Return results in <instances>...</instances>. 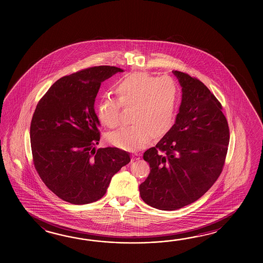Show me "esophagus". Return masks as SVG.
<instances>
[{
  "instance_id": "34e87169",
  "label": "esophagus",
  "mask_w": 263,
  "mask_h": 263,
  "mask_svg": "<svg viewBox=\"0 0 263 263\" xmlns=\"http://www.w3.org/2000/svg\"><path fill=\"white\" fill-rule=\"evenodd\" d=\"M140 156L137 154V153H134L133 155H132V162H134V161H137V160H139Z\"/></svg>"
}]
</instances>
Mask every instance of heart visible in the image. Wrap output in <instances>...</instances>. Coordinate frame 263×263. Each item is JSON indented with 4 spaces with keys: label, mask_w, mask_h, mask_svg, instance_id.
Returning a JSON list of instances; mask_svg holds the SVG:
<instances>
[{
    "label": "heart",
    "mask_w": 263,
    "mask_h": 263,
    "mask_svg": "<svg viewBox=\"0 0 263 263\" xmlns=\"http://www.w3.org/2000/svg\"><path fill=\"white\" fill-rule=\"evenodd\" d=\"M115 92L118 100L103 97L99 102V120L106 127L116 128L123 107L133 110L130 122L134 125L108 134L107 139L112 145L124 151H139L152 138L159 139L171 129L179 95L174 79L132 73L118 81Z\"/></svg>",
    "instance_id": "b5f03b06"
}]
</instances>
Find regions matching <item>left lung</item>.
<instances>
[{
    "label": "left lung",
    "mask_w": 263,
    "mask_h": 263,
    "mask_svg": "<svg viewBox=\"0 0 263 263\" xmlns=\"http://www.w3.org/2000/svg\"><path fill=\"white\" fill-rule=\"evenodd\" d=\"M182 87L176 122L155 146L145 151L151 173L139 186L151 207L175 211L200 198L223 171L229 128L223 107L207 86L173 70Z\"/></svg>",
    "instance_id": "obj_1"
}]
</instances>
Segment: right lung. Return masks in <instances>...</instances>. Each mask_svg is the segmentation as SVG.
I'll return each mask as SVG.
<instances>
[{"mask_svg":"<svg viewBox=\"0 0 263 263\" xmlns=\"http://www.w3.org/2000/svg\"><path fill=\"white\" fill-rule=\"evenodd\" d=\"M122 71L99 66L64 76L36 105L30 126L34 168L64 201L84 205L101 199L112 176L130 161L118 147L95 148L101 139L96 97L101 82Z\"/></svg>","mask_w":263,"mask_h":263,"instance_id":"1","label":"right lung"}]
</instances>
